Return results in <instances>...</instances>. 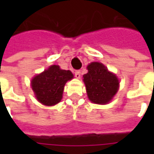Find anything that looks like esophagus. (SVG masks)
Segmentation results:
<instances>
[{
	"label": "esophagus",
	"mask_w": 154,
	"mask_h": 154,
	"mask_svg": "<svg viewBox=\"0 0 154 154\" xmlns=\"http://www.w3.org/2000/svg\"><path fill=\"white\" fill-rule=\"evenodd\" d=\"M75 77L77 78H80L81 77V71L80 70H77L75 72Z\"/></svg>",
	"instance_id": "esophagus-1"
}]
</instances>
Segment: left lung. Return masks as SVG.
<instances>
[{"label":"left lung","mask_w":154,"mask_h":154,"mask_svg":"<svg viewBox=\"0 0 154 154\" xmlns=\"http://www.w3.org/2000/svg\"><path fill=\"white\" fill-rule=\"evenodd\" d=\"M87 70L83 81L89 100L96 104L108 103L119 89L118 78L100 63H91Z\"/></svg>","instance_id":"8db88e82"}]
</instances>
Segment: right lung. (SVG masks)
Listing matches in <instances>:
<instances>
[{
    "instance_id": "1",
    "label": "right lung",
    "mask_w": 154,
    "mask_h": 154,
    "mask_svg": "<svg viewBox=\"0 0 154 154\" xmlns=\"http://www.w3.org/2000/svg\"><path fill=\"white\" fill-rule=\"evenodd\" d=\"M72 77L73 75L69 70H62L57 65H53L33 78L32 89L40 103L54 106L60 102L64 86Z\"/></svg>"
}]
</instances>
